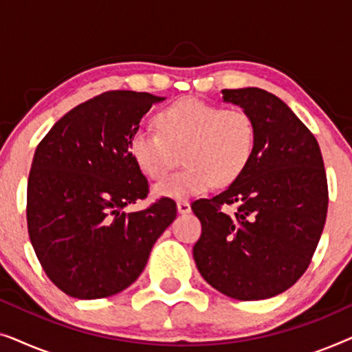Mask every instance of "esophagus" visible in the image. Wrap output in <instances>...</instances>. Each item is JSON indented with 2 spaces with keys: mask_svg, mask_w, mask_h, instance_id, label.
<instances>
[{
  "mask_svg": "<svg viewBox=\"0 0 352 352\" xmlns=\"http://www.w3.org/2000/svg\"><path fill=\"white\" fill-rule=\"evenodd\" d=\"M177 211H179L181 214L190 213V204H189V201H187V200L177 201Z\"/></svg>",
  "mask_w": 352,
  "mask_h": 352,
  "instance_id": "34e87169",
  "label": "esophagus"
}]
</instances>
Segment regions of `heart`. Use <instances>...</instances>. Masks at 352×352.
<instances>
[{"mask_svg": "<svg viewBox=\"0 0 352 352\" xmlns=\"http://www.w3.org/2000/svg\"><path fill=\"white\" fill-rule=\"evenodd\" d=\"M157 126H139L128 152L144 175L160 179L184 151V170L153 187L160 197L184 200L208 192L216 181L230 184L254 155L256 124L243 109L182 99L157 115Z\"/></svg>", "mask_w": 352, "mask_h": 352, "instance_id": "1", "label": "heart"}]
</instances>
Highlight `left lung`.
<instances>
[{"instance_id": "left-lung-1", "label": "left lung", "mask_w": 352, "mask_h": 352, "mask_svg": "<svg viewBox=\"0 0 352 352\" xmlns=\"http://www.w3.org/2000/svg\"><path fill=\"white\" fill-rule=\"evenodd\" d=\"M223 99L252 115L256 147L228 189L192 204L201 223L194 259L223 295L266 300L305 274L319 243L329 208L324 160L314 134L277 96L242 88L223 89ZM226 204L238 205L234 217Z\"/></svg>"}]
</instances>
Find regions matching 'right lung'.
Here are the masks:
<instances>
[{"instance_id": "1", "label": "right lung", "mask_w": 352, "mask_h": 352, "mask_svg": "<svg viewBox=\"0 0 352 352\" xmlns=\"http://www.w3.org/2000/svg\"><path fill=\"white\" fill-rule=\"evenodd\" d=\"M163 99L107 91L72 109L38 144L27 184L28 235L46 276L69 296L98 300L128 288L176 218L168 197L124 211L148 194L129 138Z\"/></svg>"}]
</instances>
